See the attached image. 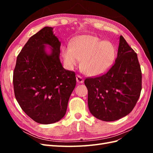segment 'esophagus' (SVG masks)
<instances>
[{
	"label": "esophagus",
	"instance_id": "obj_1",
	"mask_svg": "<svg viewBox=\"0 0 153 153\" xmlns=\"http://www.w3.org/2000/svg\"><path fill=\"white\" fill-rule=\"evenodd\" d=\"M76 82L78 83H80V84H82V83L84 82V78H83L80 75H76Z\"/></svg>",
	"mask_w": 153,
	"mask_h": 153
}]
</instances>
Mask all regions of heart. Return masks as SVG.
<instances>
[{
    "label": "heart",
    "instance_id": "1",
    "mask_svg": "<svg viewBox=\"0 0 153 153\" xmlns=\"http://www.w3.org/2000/svg\"><path fill=\"white\" fill-rule=\"evenodd\" d=\"M64 62L69 68L76 66L81 60L82 70L87 75L96 76L112 66L115 50L109 41H102L96 36L82 35L74 38L70 47L62 50Z\"/></svg>",
    "mask_w": 153,
    "mask_h": 153
}]
</instances>
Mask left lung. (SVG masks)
<instances>
[{"instance_id": "1", "label": "left lung", "mask_w": 153, "mask_h": 153, "mask_svg": "<svg viewBox=\"0 0 153 153\" xmlns=\"http://www.w3.org/2000/svg\"><path fill=\"white\" fill-rule=\"evenodd\" d=\"M88 106L95 117L114 121L130 113L142 90V71L137 55L122 36L117 57L103 75L85 78Z\"/></svg>"}]
</instances>
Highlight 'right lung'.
<instances>
[{"mask_svg":"<svg viewBox=\"0 0 153 153\" xmlns=\"http://www.w3.org/2000/svg\"><path fill=\"white\" fill-rule=\"evenodd\" d=\"M52 27L31 36L18 54L13 72L15 98L24 112L40 124H52L66 114L76 85L75 73L64 69L59 60L61 42ZM53 47L45 53L44 45Z\"/></svg>","mask_w":153,"mask_h":153,"instance_id":"obj_1","label":"right lung"}]
</instances>
